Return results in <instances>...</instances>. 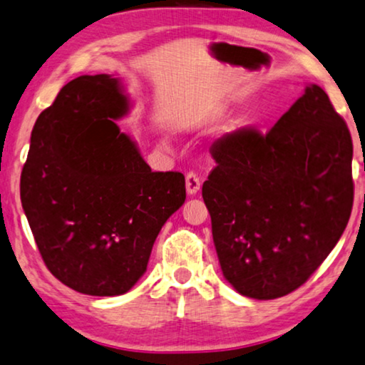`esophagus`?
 Returning <instances> with one entry per match:
<instances>
[{
	"mask_svg": "<svg viewBox=\"0 0 365 365\" xmlns=\"http://www.w3.org/2000/svg\"><path fill=\"white\" fill-rule=\"evenodd\" d=\"M185 185L188 195H195V193L200 190V178L195 172H188L185 177Z\"/></svg>",
	"mask_w": 365,
	"mask_h": 365,
	"instance_id": "1",
	"label": "esophagus"
}]
</instances>
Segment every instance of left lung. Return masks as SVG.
<instances>
[{
    "mask_svg": "<svg viewBox=\"0 0 365 365\" xmlns=\"http://www.w3.org/2000/svg\"><path fill=\"white\" fill-rule=\"evenodd\" d=\"M202 187L223 277L250 299L305 284L346 230L354 203L352 138L317 85L267 133L242 128L213 143Z\"/></svg>",
    "mask_w": 365,
    "mask_h": 365,
    "instance_id": "8db88e82",
    "label": "left lung"
}]
</instances>
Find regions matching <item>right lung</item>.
Masks as SVG:
<instances>
[{
  "instance_id": "1",
  "label": "right lung",
  "mask_w": 365,
  "mask_h": 365,
  "mask_svg": "<svg viewBox=\"0 0 365 365\" xmlns=\"http://www.w3.org/2000/svg\"><path fill=\"white\" fill-rule=\"evenodd\" d=\"M130 103L118 78L83 75L60 90L31 132L19 195L41 259L86 295H121L145 274L185 177L152 172L115 120Z\"/></svg>"
}]
</instances>
